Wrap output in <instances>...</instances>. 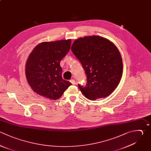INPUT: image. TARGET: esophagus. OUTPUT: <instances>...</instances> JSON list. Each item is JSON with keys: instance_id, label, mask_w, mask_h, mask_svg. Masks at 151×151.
Here are the masks:
<instances>
[{"instance_id": "34e87169", "label": "esophagus", "mask_w": 151, "mask_h": 151, "mask_svg": "<svg viewBox=\"0 0 151 151\" xmlns=\"http://www.w3.org/2000/svg\"><path fill=\"white\" fill-rule=\"evenodd\" d=\"M70 82H71V83L72 84H73V85L76 84V81H75V80H74V79L71 80H70Z\"/></svg>"}]
</instances>
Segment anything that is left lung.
I'll return each instance as SVG.
<instances>
[{"instance_id": "obj_1", "label": "left lung", "mask_w": 151, "mask_h": 151, "mask_svg": "<svg viewBox=\"0 0 151 151\" xmlns=\"http://www.w3.org/2000/svg\"><path fill=\"white\" fill-rule=\"evenodd\" d=\"M71 50L87 76L86 86L78 85L84 96L95 100L110 95L117 87L123 72L122 57L115 45L94 35L76 40Z\"/></svg>"}]
</instances>
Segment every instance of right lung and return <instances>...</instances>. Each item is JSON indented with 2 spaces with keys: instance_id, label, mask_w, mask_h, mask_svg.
Wrapping results in <instances>:
<instances>
[{
  "instance_id": "obj_1",
  "label": "right lung",
  "mask_w": 151,
  "mask_h": 151,
  "mask_svg": "<svg viewBox=\"0 0 151 151\" xmlns=\"http://www.w3.org/2000/svg\"><path fill=\"white\" fill-rule=\"evenodd\" d=\"M71 44V40L44 42L34 48L26 63L25 75L34 92L57 100L71 85L63 79L60 64L68 52Z\"/></svg>"
}]
</instances>
